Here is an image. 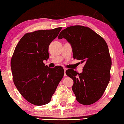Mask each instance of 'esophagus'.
<instances>
[{
  "label": "esophagus",
  "mask_w": 124,
  "mask_h": 124,
  "mask_svg": "<svg viewBox=\"0 0 124 124\" xmlns=\"http://www.w3.org/2000/svg\"><path fill=\"white\" fill-rule=\"evenodd\" d=\"M66 70H67V69H66V68H64V76H66Z\"/></svg>",
  "instance_id": "esophagus-1"
}]
</instances>
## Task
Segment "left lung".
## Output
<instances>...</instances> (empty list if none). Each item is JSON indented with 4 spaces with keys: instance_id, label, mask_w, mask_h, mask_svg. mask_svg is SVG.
I'll list each match as a JSON object with an SVG mask.
<instances>
[{
    "instance_id": "8db88e82",
    "label": "left lung",
    "mask_w": 124,
    "mask_h": 124,
    "mask_svg": "<svg viewBox=\"0 0 124 124\" xmlns=\"http://www.w3.org/2000/svg\"><path fill=\"white\" fill-rule=\"evenodd\" d=\"M71 44L73 58L84 63L82 73L68 69L66 74L73 81L72 87L79 103L89 105L100 99L110 80L111 59L108 46L100 36L90 28L74 25L60 33Z\"/></svg>"
}]
</instances>
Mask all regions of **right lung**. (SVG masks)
Listing matches in <instances>:
<instances>
[{"instance_id":"1","label":"right lung","mask_w":124,"mask_h":124,"mask_svg":"<svg viewBox=\"0 0 124 124\" xmlns=\"http://www.w3.org/2000/svg\"><path fill=\"white\" fill-rule=\"evenodd\" d=\"M62 28L25 34L18 42L10 62L13 82L22 96L37 106L51 101L64 75L61 66L49 68L43 62L49 58L48 47Z\"/></svg>"}]
</instances>
